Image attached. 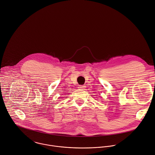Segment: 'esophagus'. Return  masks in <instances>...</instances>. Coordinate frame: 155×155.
Here are the masks:
<instances>
[{
  "label": "esophagus",
  "instance_id": "obj_1",
  "mask_svg": "<svg viewBox=\"0 0 155 155\" xmlns=\"http://www.w3.org/2000/svg\"><path fill=\"white\" fill-rule=\"evenodd\" d=\"M84 87V86H83V85H80L79 86H78V88L79 89H83Z\"/></svg>",
  "mask_w": 155,
  "mask_h": 155
}]
</instances>
